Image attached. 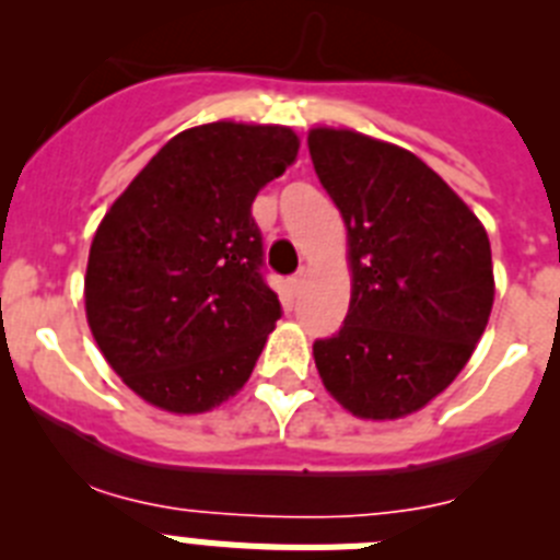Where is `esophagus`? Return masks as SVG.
<instances>
[{
    "mask_svg": "<svg viewBox=\"0 0 560 560\" xmlns=\"http://www.w3.org/2000/svg\"><path fill=\"white\" fill-rule=\"evenodd\" d=\"M303 283H305V269H303V271H296V275L289 280V285H291V291H294V294H296V291H300V289H303Z\"/></svg>",
    "mask_w": 560,
    "mask_h": 560,
    "instance_id": "1",
    "label": "esophagus"
}]
</instances>
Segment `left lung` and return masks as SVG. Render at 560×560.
I'll list each match as a JSON object with an SVG mask.
<instances>
[{"instance_id": "8db88e82", "label": "left lung", "mask_w": 560, "mask_h": 560, "mask_svg": "<svg viewBox=\"0 0 560 560\" xmlns=\"http://www.w3.org/2000/svg\"><path fill=\"white\" fill-rule=\"evenodd\" d=\"M314 171L348 224L345 325L314 341L325 389L348 412H418L471 359L493 305L491 241L415 153L348 128L308 133Z\"/></svg>"}]
</instances>
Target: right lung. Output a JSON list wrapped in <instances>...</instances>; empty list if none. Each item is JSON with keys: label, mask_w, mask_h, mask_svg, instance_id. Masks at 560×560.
Segmentation results:
<instances>
[{"label": "right lung", "mask_w": 560, "mask_h": 560, "mask_svg": "<svg viewBox=\"0 0 560 560\" xmlns=\"http://www.w3.org/2000/svg\"><path fill=\"white\" fill-rule=\"evenodd\" d=\"M296 148L285 126L187 128L97 226L83 291L89 328L114 373L153 407L207 412L249 381L283 314L264 280L252 201Z\"/></svg>", "instance_id": "add662e5"}]
</instances>
